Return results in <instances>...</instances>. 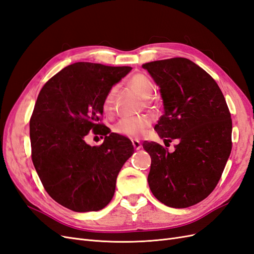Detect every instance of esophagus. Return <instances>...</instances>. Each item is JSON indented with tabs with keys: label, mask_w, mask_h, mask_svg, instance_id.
I'll list each match as a JSON object with an SVG mask.
<instances>
[{
	"label": "esophagus",
	"mask_w": 254,
	"mask_h": 254,
	"mask_svg": "<svg viewBox=\"0 0 254 254\" xmlns=\"http://www.w3.org/2000/svg\"><path fill=\"white\" fill-rule=\"evenodd\" d=\"M131 142H132V145H133L134 149H140V148L142 147V145H141L140 141H137V140H135V139H132Z\"/></svg>",
	"instance_id": "obj_1"
}]
</instances>
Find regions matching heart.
<instances>
[{
  "mask_svg": "<svg viewBox=\"0 0 254 254\" xmlns=\"http://www.w3.org/2000/svg\"><path fill=\"white\" fill-rule=\"evenodd\" d=\"M129 87L131 88L135 93L139 94L142 98L146 99L147 103H150L149 99L153 92H155V83L148 75L143 73L134 74L131 78L128 80ZM117 93V87H112L107 92L102 104V108L105 114L109 115L113 112V102L114 96ZM150 125V120L145 115H139V117H129L121 119L117 124L113 126V131L121 135H125L129 137L141 136Z\"/></svg>",
  "mask_w": 254,
  "mask_h": 254,
  "instance_id": "heart-1",
  "label": "heart"
}]
</instances>
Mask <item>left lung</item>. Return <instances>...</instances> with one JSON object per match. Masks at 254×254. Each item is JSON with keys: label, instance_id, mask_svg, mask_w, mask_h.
Masks as SVG:
<instances>
[{"label": "left lung", "instance_id": "1", "mask_svg": "<svg viewBox=\"0 0 254 254\" xmlns=\"http://www.w3.org/2000/svg\"><path fill=\"white\" fill-rule=\"evenodd\" d=\"M160 87L164 114L155 130L170 152L156 142L143 143L151 158L148 184L159 201L189 207L216 188L232 149V120L218 84L193 61L182 57L142 65Z\"/></svg>", "mask_w": 254, "mask_h": 254}]
</instances>
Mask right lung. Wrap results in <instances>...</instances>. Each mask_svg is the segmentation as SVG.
Instances as JSON below:
<instances>
[{
    "label": "right lung",
    "mask_w": 254,
    "mask_h": 254,
    "mask_svg": "<svg viewBox=\"0 0 254 254\" xmlns=\"http://www.w3.org/2000/svg\"><path fill=\"white\" fill-rule=\"evenodd\" d=\"M131 68L76 63L54 75L38 95L29 121L33 163L48 194L72 211L104 209L132 156L131 141L102 123L106 93ZM90 131L105 135L104 143L88 145Z\"/></svg>",
    "instance_id": "add662e5"
}]
</instances>
